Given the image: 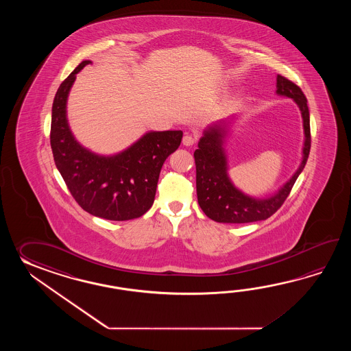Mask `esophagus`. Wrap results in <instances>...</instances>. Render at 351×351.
I'll return each mask as SVG.
<instances>
[{"label": "esophagus", "instance_id": "obj_1", "mask_svg": "<svg viewBox=\"0 0 351 351\" xmlns=\"http://www.w3.org/2000/svg\"><path fill=\"white\" fill-rule=\"evenodd\" d=\"M182 143H183V145H186V147H192L194 143H195V141H194V138L192 135L186 134L183 136V141H182Z\"/></svg>", "mask_w": 351, "mask_h": 351}]
</instances>
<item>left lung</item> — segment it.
Returning <instances> with one entry per match:
<instances>
[{"instance_id": "1", "label": "left lung", "mask_w": 351, "mask_h": 351, "mask_svg": "<svg viewBox=\"0 0 351 351\" xmlns=\"http://www.w3.org/2000/svg\"><path fill=\"white\" fill-rule=\"evenodd\" d=\"M276 82L277 95L292 99L301 112L305 134L301 163L291 178L275 193L262 198L248 195L234 186L228 176V159L224 145L230 133L231 119L219 120L208 125L198 142V149L194 152L195 183L199 207L206 216L216 222L250 223L267 219L284 204L296 179L305 168L311 147L307 100L302 90L284 76L277 75Z\"/></svg>"}]
</instances>
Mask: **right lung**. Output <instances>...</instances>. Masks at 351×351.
Segmentation results:
<instances>
[{"mask_svg":"<svg viewBox=\"0 0 351 351\" xmlns=\"http://www.w3.org/2000/svg\"><path fill=\"white\" fill-rule=\"evenodd\" d=\"M89 64L90 60L82 61L53 97L50 132L53 160L84 210L109 221L134 219L153 206L160 169L178 149L183 132H148L112 156L82 147L69 125L66 105L76 74Z\"/></svg>","mask_w":351,"mask_h":351,"instance_id":"1","label":"right lung"}]
</instances>
